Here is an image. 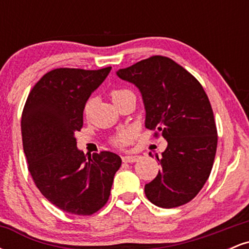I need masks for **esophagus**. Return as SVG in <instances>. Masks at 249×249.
Instances as JSON below:
<instances>
[{"label":"esophagus","mask_w":249,"mask_h":249,"mask_svg":"<svg viewBox=\"0 0 249 249\" xmlns=\"http://www.w3.org/2000/svg\"><path fill=\"white\" fill-rule=\"evenodd\" d=\"M138 156H124L122 157V160L124 162H136L138 160Z\"/></svg>","instance_id":"34e87169"}]
</instances>
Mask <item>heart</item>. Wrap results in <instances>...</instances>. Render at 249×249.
<instances>
[{"instance_id": "b5f03b06", "label": "heart", "mask_w": 249, "mask_h": 249, "mask_svg": "<svg viewBox=\"0 0 249 249\" xmlns=\"http://www.w3.org/2000/svg\"><path fill=\"white\" fill-rule=\"evenodd\" d=\"M128 95H132V91H130L128 89H123V88L113 89V90H111L110 92V96L111 98H112L113 103L121 101V99H123L124 97H126ZM91 107H92V99H89V101L85 103L84 110H83L84 116H89ZM134 134L136 133H134L132 128H122V130L117 131L113 136H111L110 142L116 147H124L133 141Z\"/></svg>"}]
</instances>
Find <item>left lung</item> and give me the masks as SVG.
<instances>
[{"label":"left lung","instance_id":"obj_1","mask_svg":"<svg viewBox=\"0 0 249 249\" xmlns=\"http://www.w3.org/2000/svg\"><path fill=\"white\" fill-rule=\"evenodd\" d=\"M117 75L141 90L145 126L167 141L160 158L157 156L161 170L145 185L147 199L162 208L187 204L207 181L218 145L213 110L204 88L165 56H151L119 69Z\"/></svg>","mask_w":249,"mask_h":249}]
</instances>
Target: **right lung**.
<instances>
[{
	"instance_id": "obj_1",
	"label": "right lung",
	"mask_w": 249,
	"mask_h": 249,
	"mask_svg": "<svg viewBox=\"0 0 249 249\" xmlns=\"http://www.w3.org/2000/svg\"><path fill=\"white\" fill-rule=\"evenodd\" d=\"M110 70L53 69L34 85L24 104L21 128L28 170L43 196L64 212L91 215L104 207L122 165L116 153L87 157L76 146L85 103Z\"/></svg>"
}]
</instances>
